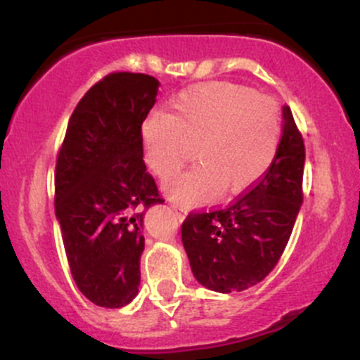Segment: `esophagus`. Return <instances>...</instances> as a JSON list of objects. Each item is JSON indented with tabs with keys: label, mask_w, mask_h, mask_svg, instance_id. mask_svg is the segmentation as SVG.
<instances>
[{
	"label": "esophagus",
	"mask_w": 360,
	"mask_h": 360,
	"mask_svg": "<svg viewBox=\"0 0 360 360\" xmlns=\"http://www.w3.org/2000/svg\"><path fill=\"white\" fill-rule=\"evenodd\" d=\"M170 207H172L174 214H176V217H177V219H179V221H183L184 217H186V210H184L183 207L176 205V203H170Z\"/></svg>",
	"instance_id": "esophagus-1"
}]
</instances>
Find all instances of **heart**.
<instances>
[{
	"label": "heart",
	"instance_id": "1",
	"mask_svg": "<svg viewBox=\"0 0 360 360\" xmlns=\"http://www.w3.org/2000/svg\"><path fill=\"white\" fill-rule=\"evenodd\" d=\"M170 112L153 111L141 123L144 162L162 179L191 157L198 163L165 184L170 200L203 205L224 190L240 193L256 184L277 158L282 116L277 104L245 86L207 82L177 94Z\"/></svg>",
	"mask_w": 360,
	"mask_h": 360
}]
</instances>
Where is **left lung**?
I'll list each match as a JSON object with an SVG mask.
<instances>
[{
	"label": "left lung",
	"mask_w": 360,
	"mask_h": 360,
	"mask_svg": "<svg viewBox=\"0 0 360 360\" xmlns=\"http://www.w3.org/2000/svg\"><path fill=\"white\" fill-rule=\"evenodd\" d=\"M268 172L226 209L191 212L181 226L195 278L216 292L245 291L281 259L303 202L304 144L289 106Z\"/></svg>",
	"instance_id": "left-lung-1"
}]
</instances>
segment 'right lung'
<instances>
[{"instance_id": "1", "label": "right lung", "mask_w": 360, "mask_h": 360, "mask_svg": "<svg viewBox=\"0 0 360 360\" xmlns=\"http://www.w3.org/2000/svg\"><path fill=\"white\" fill-rule=\"evenodd\" d=\"M158 86L141 72L104 76L72 111L57 157L56 217L68 263L97 307L122 308L139 292L144 214L163 203L141 143Z\"/></svg>"}]
</instances>
